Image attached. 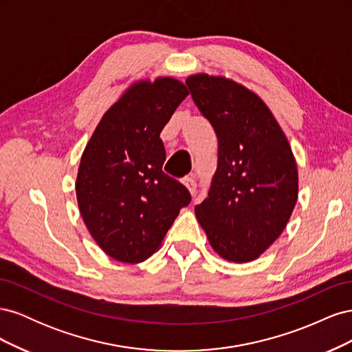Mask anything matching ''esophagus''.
Masks as SVG:
<instances>
[{"mask_svg":"<svg viewBox=\"0 0 352 352\" xmlns=\"http://www.w3.org/2000/svg\"><path fill=\"white\" fill-rule=\"evenodd\" d=\"M182 184L189 189L190 194L195 192L197 182H195V177H194V176H185V177L182 179Z\"/></svg>","mask_w":352,"mask_h":352,"instance_id":"34e87169","label":"esophagus"}]
</instances>
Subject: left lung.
<instances>
[{
    "instance_id": "obj_1",
    "label": "left lung",
    "mask_w": 352,
    "mask_h": 352,
    "mask_svg": "<svg viewBox=\"0 0 352 352\" xmlns=\"http://www.w3.org/2000/svg\"><path fill=\"white\" fill-rule=\"evenodd\" d=\"M186 85L219 141L217 170L197 219L221 258L252 261L280 236L295 207L291 145L267 105L242 85L204 73Z\"/></svg>"
}]
</instances>
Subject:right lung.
I'll return each instance as SVG.
<instances>
[{"label": "right lung", "instance_id": "1", "mask_svg": "<svg viewBox=\"0 0 352 352\" xmlns=\"http://www.w3.org/2000/svg\"><path fill=\"white\" fill-rule=\"evenodd\" d=\"M188 89L173 78L133 83L102 116L76 179L82 219L111 258L141 263L158 250L189 190L163 172L160 133Z\"/></svg>", "mask_w": 352, "mask_h": 352}]
</instances>
